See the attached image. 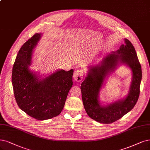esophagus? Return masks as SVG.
Segmentation results:
<instances>
[{
	"mask_svg": "<svg viewBox=\"0 0 150 150\" xmlns=\"http://www.w3.org/2000/svg\"><path fill=\"white\" fill-rule=\"evenodd\" d=\"M83 70L81 69H79L75 71L74 74V79L77 82H80L83 78Z\"/></svg>",
	"mask_w": 150,
	"mask_h": 150,
	"instance_id": "34e87169",
	"label": "esophagus"
}]
</instances>
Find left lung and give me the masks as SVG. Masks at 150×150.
<instances>
[{"label":"left lung","instance_id":"obj_1","mask_svg":"<svg viewBox=\"0 0 150 150\" xmlns=\"http://www.w3.org/2000/svg\"><path fill=\"white\" fill-rule=\"evenodd\" d=\"M117 51L108 54L101 63L89 66V70L81 85L82 100L87 114L92 119L103 124H110L119 120L134 108L140 95L142 77L141 65L131 42L125 39ZM119 64H125L132 71V79L128 95L106 106L98 100L99 92L105 79Z\"/></svg>","mask_w":150,"mask_h":150}]
</instances>
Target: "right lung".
<instances>
[{
  "mask_svg": "<svg viewBox=\"0 0 150 150\" xmlns=\"http://www.w3.org/2000/svg\"><path fill=\"white\" fill-rule=\"evenodd\" d=\"M36 33L20 48L13 64L12 81L15 98L19 108L37 120L56 117L62 111L73 85L74 70H58L41 79L30 70L34 48L41 37Z\"/></svg>",
  "mask_w": 150,
  "mask_h": 150,
  "instance_id": "obj_1",
  "label": "right lung"
}]
</instances>
